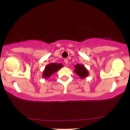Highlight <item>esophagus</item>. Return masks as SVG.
Wrapping results in <instances>:
<instances>
[{"label": "esophagus", "mask_w": 130, "mask_h": 130, "mask_svg": "<svg viewBox=\"0 0 130 130\" xmlns=\"http://www.w3.org/2000/svg\"><path fill=\"white\" fill-rule=\"evenodd\" d=\"M64 62H65V63L66 64V65H67L68 63H69V61H68V59H65V60H64Z\"/></svg>", "instance_id": "esophagus-1"}]
</instances>
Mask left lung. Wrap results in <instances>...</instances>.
Returning a JSON list of instances; mask_svg holds the SVG:
<instances>
[{
    "instance_id": "8db88e82",
    "label": "left lung",
    "mask_w": 130,
    "mask_h": 130,
    "mask_svg": "<svg viewBox=\"0 0 130 130\" xmlns=\"http://www.w3.org/2000/svg\"><path fill=\"white\" fill-rule=\"evenodd\" d=\"M74 67L75 73H77V75L79 76L80 78H82V79L86 78L89 75V74L87 69L85 67L84 65L77 64V65H75Z\"/></svg>"
}]
</instances>
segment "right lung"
Segmentation results:
<instances>
[{"mask_svg":"<svg viewBox=\"0 0 130 130\" xmlns=\"http://www.w3.org/2000/svg\"><path fill=\"white\" fill-rule=\"evenodd\" d=\"M63 67L61 63H51L48 64L44 68V70L43 72V77L45 79L51 77V75L57 72L58 70Z\"/></svg>","mask_w":130,"mask_h":130,"instance_id":"add662e5","label":"right lung"}]
</instances>
